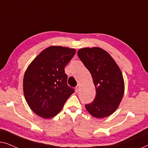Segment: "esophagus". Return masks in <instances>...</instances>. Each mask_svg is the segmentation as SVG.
Instances as JSON below:
<instances>
[{"mask_svg":"<svg viewBox=\"0 0 148 148\" xmlns=\"http://www.w3.org/2000/svg\"><path fill=\"white\" fill-rule=\"evenodd\" d=\"M79 90H80V86H79V85H77V86L76 88H75L76 92H78L79 91Z\"/></svg>","mask_w":148,"mask_h":148,"instance_id":"34e87169","label":"esophagus"}]
</instances>
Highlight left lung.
<instances>
[{"instance_id":"8db88e82","label":"left lung","mask_w":148,"mask_h":148,"mask_svg":"<svg viewBox=\"0 0 148 148\" xmlns=\"http://www.w3.org/2000/svg\"><path fill=\"white\" fill-rule=\"evenodd\" d=\"M77 55L90 72L96 87V98L85 106L86 110L98 119L110 116L118 108L124 95L125 82L120 68L101 48H81Z\"/></svg>"}]
</instances>
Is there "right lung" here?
I'll return each mask as SVG.
<instances>
[{
	"label": "right lung",
	"mask_w": 148,
	"mask_h": 148,
	"mask_svg": "<svg viewBox=\"0 0 148 148\" xmlns=\"http://www.w3.org/2000/svg\"><path fill=\"white\" fill-rule=\"evenodd\" d=\"M75 52V48L51 46L27 66L23 82L24 96L30 109L42 118L56 116L74 92L66 84L64 66Z\"/></svg>",
	"instance_id": "1"
}]
</instances>
